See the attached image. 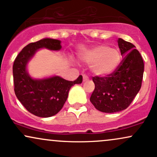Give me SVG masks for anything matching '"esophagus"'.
Instances as JSON below:
<instances>
[{
	"mask_svg": "<svg viewBox=\"0 0 157 157\" xmlns=\"http://www.w3.org/2000/svg\"><path fill=\"white\" fill-rule=\"evenodd\" d=\"M82 80H83V82H86V81H89V77L87 76V75H84L83 76H82Z\"/></svg>",
	"mask_w": 157,
	"mask_h": 157,
	"instance_id": "34e87169",
	"label": "esophagus"
}]
</instances>
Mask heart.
<instances>
[{"instance_id": "1", "label": "heart", "mask_w": 157, "mask_h": 157, "mask_svg": "<svg viewBox=\"0 0 157 157\" xmlns=\"http://www.w3.org/2000/svg\"><path fill=\"white\" fill-rule=\"evenodd\" d=\"M81 59L86 63L91 64V69L95 75L108 76L120 66L122 56L117 48H111L107 45H100L85 52Z\"/></svg>"}]
</instances>
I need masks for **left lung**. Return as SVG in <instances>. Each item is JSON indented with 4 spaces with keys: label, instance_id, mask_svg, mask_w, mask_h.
<instances>
[{
    "label": "left lung",
    "instance_id": "1",
    "mask_svg": "<svg viewBox=\"0 0 157 157\" xmlns=\"http://www.w3.org/2000/svg\"><path fill=\"white\" fill-rule=\"evenodd\" d=\"M123 60L117 69L106 77H93L95 88L90 101L98 111L115 113L130 105L142 86L144 63L131 43L118 39Z\"/></svg>",
    "mask_w": 157,
    "mask_h": 157
}]
</instances>
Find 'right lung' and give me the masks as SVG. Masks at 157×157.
Segmentation results:
<instances>
[{
    "mask_svg": "<svg viewBox=\"0 0 157 157\" xmlns=\"http://www.w3.org/2000/svg\"><path fill=\"white\" fill-rule=\"evenodd\" d=\"M61 41L44 38L25 46L16 57L13 64V80L15 93L22 105L32 114L40 117H49L62 109L75 84L82 81L80 75L75 81H68L59 76L44 79H33L27 72V63L37 50L46 48L59 51Z\"/></svg>",
    "mask_w": 157,
    "mask_h": 157,
    "instance_id": "right-lung-1",
    "label": "right lung"
}]
</instances>
